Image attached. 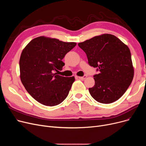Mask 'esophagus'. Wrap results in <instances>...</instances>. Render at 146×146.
I'll list each match as a JSON object with an SVG mask.
<instances>
[{
    "mask_svg": "<svg viewBox=\"0 0 146 146\" xmlns=\"http://www.w3.org/2000/svg\"><path fill=\"white\" fill-rule=\"evenodd\" d=\"M79 79H80V80H84V79H85L86 78H87V76L86 75H85V76H78V77Z\"/></svg>",
    "mask_w": 146,
    "mask_h": 146,
    "instance_id": "obj_1",
    "label": "esophagus"
}]
</instances>
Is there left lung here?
I'll return each instance as SVG.
<instances>
[{"label":"left lung","instance_id":"left-lung-1","mask_svg":"<svg viewBox=\"0 0 146 146\" xmlns=\"http://www.w3.org/2000/svg\"><path fill=\"white\" fill-rule=\"evenodd\" d=\"M78 45L86 54L89 65L99 72L94 76V86L89 88L90 95L102 104L117 101L124 94L134 78L128 46L109 34L95 36Z\"/></svg>","mask_w":146,"mask_h":146}]
</instances>
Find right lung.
Masks as SVG:
<instances>
[{
    "label": "right lung",
    "mask_w": 146,
    "mask_h": 146,
    "mask_svg": "<svg viewBox=\"0 0 146 146\" xmlns=\"http://www.w3.org/2000/svg\"><path fill=\"white\" fill-rule=\"evenodd\" d=\"M76 42L38 36L22 50L19 60L20 78L28 92L45 106H56L68 96L74 77L67 78L54 73L62 70V59Z\"/></svg>",
    "instance_id": "right-lung-1"
}]
</instances>
